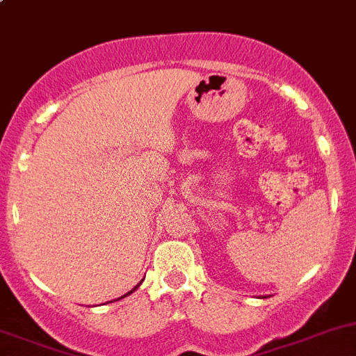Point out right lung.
Returning <instances> with one entry per match:
<instances>
[{"label":"right lung","instance_id":"right-lung-1","mask_svg":"<svg viewBox=\"0 0 356 356\" xmlns=\"http://www.w3.org/2000/svg\"><path fill=\"white\" fill-rule=\"evenodd\" d=\"M136 288H138V286H136ZM136 288H134V289H136ZM134 289H132V291H134ZM132 291H131V293H132ZM131 293H127V294H131ZM127 294H125V296H127Z\"/></svg>","mask_w":356,"mask_h":356}]
</instances>
